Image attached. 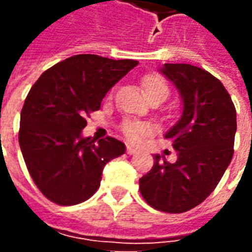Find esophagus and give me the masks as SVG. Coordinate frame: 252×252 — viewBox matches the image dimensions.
<instances>
[{
	"instance_id": "1",
	"label": "esophagus",
	"mask_w": 252,
	"mask_h": 252,
	"mask_svg": "<svg viewBox=\"0 0 252 252\" xmlns=\"http://www.w3.org/2000/svg\"><path fill=\"white\" fill-rule=\"evenodd\" d=\"M136 153H137L136 150H135L133 147H131V146H128V147H126V154H129V155H133V154H136Z\"/></svg>"
}]
</instances>
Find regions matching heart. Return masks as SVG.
Returning a JSON list of instances; mask_svg holds the SVG:
<instances>
[{"mask_svg":"<svg viewBox=\"0 0 252 252\" xmlns=\"http://www.w3.org/2000/svg\"><path fill=\"white\" fill-rule=\"evenodd\" d=\"M142 86L144 89V93L148 98L163 94L167 97L169 94V86L164 78L159 74H147L142 79ZM120 131L128 142L140 143L151 132V126L148 123L137 120H124L120 124Z\"/></svg>","mask_w":252,"mask_h":252,"instance_id":"1","label":"heart"}]
</instances>
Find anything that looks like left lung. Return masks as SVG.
I'll return each instance as SVG.
<instances>
[{"instance_id": "1", "label": "left lung", "mask_w": 252, "mask_h": 252, "mask_svg": "<svg viewBox=\"0 0 252 252\" xmlns=\"http://www.w3.org/2000/svg\"><path fill=\"white\" fill-rule=\"evenodd\" d=\"M166 77L180 90L184 112L164 137L178 154L175 163L155 155L153 169L139 180L148 205L182 213L215 190L233 157L236 109L227 89L211 72L186 63H164Z\"/></svg>"}]
</instances>
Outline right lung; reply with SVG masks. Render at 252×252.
Here are the masks:
<instances>
[{"label":"right lung","mask_w":252,"mask_h":252,"mask_svg":"<svg viewBox=\"0 0 252 252\" xmlns=\"http://www.w3.org/2000/svg\"><path fill=\"white\" fill-rule=\"evenodd\" d=\"M137 61L81 54L57 63L31 88L21 109L19 143L27 169L43 194L75 205L97 191L104 166L126 153L115 137H82L86 116Z\"/></svg>","instance_id":"1"}]
</instances>
